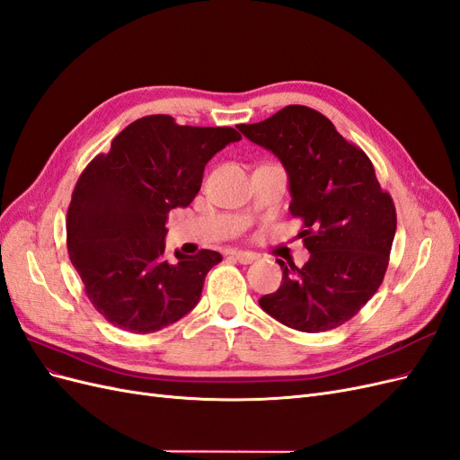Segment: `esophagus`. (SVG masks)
Masks as SVG:
<instances>
[{"label": "esophagus", "mask_w": 460, "mask_h": 460, "mask_svg": "<svg viewBox=\"0 0 460 460\" xmlns=\"http://www.w3.org/2000/svg\"><path fill=\"white\" fill-rule=\"evenodd\" d=\"M232 257L242 264H252L253 261L259 259L255 253H247V252H232Z\"/></svg>", "instance_id": "1"}]
</instances>
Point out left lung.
I'll use <instances>...</instances> for the list:
<instances>
[{
    "mask_svg": "<svg viewBox=\"0 0 460 460\" xmlns=\"http://www.w3.org/2000/svg\"><path fill=\"white\" fill-rule=\"evenodd\" d=\"M238 128L282 161L289 213L301 218L299 235L311 253L301 269L278 259L282 284L259 299L261 309L309 333L345 324L384 280L397 228L392 196L367 153L311 107L288 105Z\"/></svg>",
    "mask_w": 460,
    "mask_h": 460,
    "instance_id": "obj_1",
    "label": "left lung"
}]
</instances>
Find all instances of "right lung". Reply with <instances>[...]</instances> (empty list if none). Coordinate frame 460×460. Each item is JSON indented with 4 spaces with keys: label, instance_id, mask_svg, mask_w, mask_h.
I'll list each match as a JSON object with an SVG mask.
<instances>
[{
    "label": "right lung",
    "instance_id": "obj_1",
    "mask_svg": "<svg viewBox=\"0 0 460 460\" xmlns=\"http://www.w3.org/2000/svg\"><path fill=\"white\" fill-rule=\"evenodd\" d=\"M242 136L230 127L137 119L82 171L66 213V249L95 311L132 333H151L196 307L211 249L164 257L166 217L198 196L205 164Z\"/></svg>",
    "mask_w": 460,
    "mask_h": 460
}]
</instances>
